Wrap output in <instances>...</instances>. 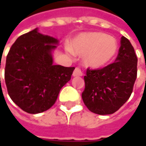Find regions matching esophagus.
I'll return each instance as SVG.
<instances>
[{
	"instance_id": "obj_1",
	"label": "esophagus",
	"mask_w": 146,
	"mask_h": 146,
	"mask_svg": "<svg viewBox=\"0 0 146 146\" xmlns=\"http://www.w3.org/2000/svg\"><path fill=\"white\" fill-rule=\"evenodd\" d=\"M82 75H83V73H82L81 70L78 67H76L73 72V76H82Z\"/></svg>"
}]
</instances>
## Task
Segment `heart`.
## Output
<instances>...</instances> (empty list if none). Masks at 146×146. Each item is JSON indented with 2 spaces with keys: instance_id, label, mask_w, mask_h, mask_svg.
Returning <instances> with one entry per match:
<instances>
[{
  "instance_id": "heart-1",
  "label": "heart",
  "mask_w": 146,
  "mask_h": 146,
  "mask_svg": "<svg viewBox=\"0 0 146 146\" xmlns=\"http://www.w3.org/2000/svg\"><path fill=\"white\" fill-rule=\"evenodd\" d=\"M118 44L111 36L99 32L81 33L74 41L70 51L74 54L84 56L86 66L100 68L112 61L117 52Z\"/></svg>"
}]
</instances>
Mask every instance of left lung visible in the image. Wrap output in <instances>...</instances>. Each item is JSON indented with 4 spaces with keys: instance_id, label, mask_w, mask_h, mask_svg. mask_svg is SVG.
<instances>
[{
    "instance_id": "1",
    "label": "left lung",
    "mask_w": 146,
    "mask_h": 146,
    "mask_svg": "<svg viewBox=\"0 0 146 146\" xmlns=\"http://www.w3.org/2000/svg\"><path fill=\"white\" fill-rule=\"evenodd\" d=\"M137 76V56L127 38H121L115 62L102 69H87L84 104L92 113L108 115L117 112L130 98Z\"/></svg>"
}]
</instances>
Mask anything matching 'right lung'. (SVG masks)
I'll use <instances>...</instances> for the list:
<instances>
[{
  "mask_svg": "<svg viewBox=\"0 0 146 146\" xmlns=\"http://www.w3.org/2000/svg\"><path fill=\"white\" fill-rule=\"evenodd\" d=\"M57 44L56 38L35 29L19 36L8 52L5 68L7 91L26 113L47 111L70 80L75 67L53 65L52 52Z\"/></svg>",
  "mask_w": 146,
  "mask_h": 146,
  "instance_id": "obj_1",
  "label": "right lung"
}]
</instances>
